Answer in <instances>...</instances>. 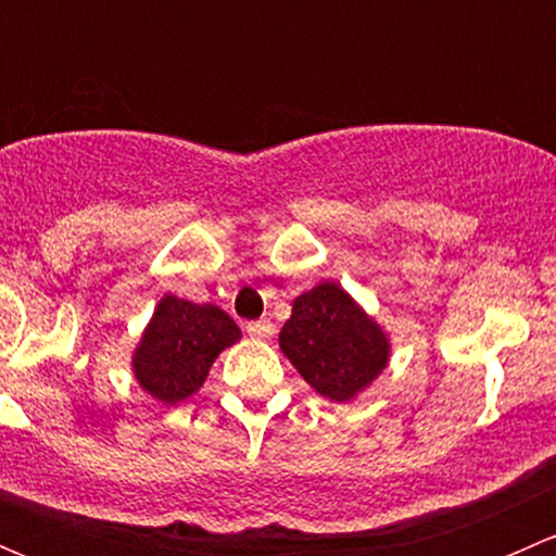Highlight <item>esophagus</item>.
<instances>
[{
  "label": "esophagus",
  "instance_id": "esophagus-1",
  "mask_svg": "<svg viewBox=\"0 0 556 556\" xmlns=\"http://www.w3.org/2000/svg\"><path fill=\"white\" fill-rule=\"evenodd\" d=\"M247 333H250L252 339H271L274 325L268 323V319H257V323L247 325Z\"/></svg>",
  "mask_w": 556,
  "mask_h": 556
}]
</instances>
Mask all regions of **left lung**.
<instances>
[{
    "label": "left lung",
    "mask_w": 556,
    "mask_h": 556,
    "mask_svg": "<svg viewBox=\"0 0 556 556\" xmlns=\"http://www.w3.org/2000/svg\"><path fill=\"white\" fill-rule=\"evenodd\" d=\"M279 350L314 392L333 403L355 401L390 363V339L341 285L319 282L293 301Z\"/></svg>",
    "instance_id": "1"
}]
</instances>
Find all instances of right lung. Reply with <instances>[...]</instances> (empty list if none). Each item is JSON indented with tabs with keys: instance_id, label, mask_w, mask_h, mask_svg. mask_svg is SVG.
I'll return each instance as SVG.
<instances>
[{
	"instance_id": "add662e5",
	"label": "right lung",
	"mask_w": 556,
	"mask_h": 556,
	"mask_svg": "<svg viewBox=\"0 0 556 556\" xmlns=\"http://www.w3.org/2000/svg\"><path fill=\"white\" fill-rule=\"evenodd\" d=\"M242 339L239 325L215 304L164 295L131 355L139 387L164 406L195 395L223 350Z\"/></svg>"
}]
</instances>
